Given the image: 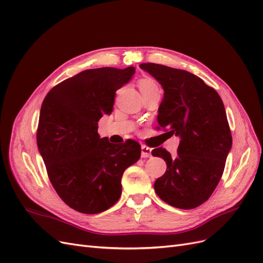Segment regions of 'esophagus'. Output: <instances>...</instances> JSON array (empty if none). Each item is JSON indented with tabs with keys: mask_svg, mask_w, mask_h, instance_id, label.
<instances>
[{
	"mask_svg": "<svg viewBox=\"0 0 263 263\" xmlns=\"http://www.w3.org/2000/svg\"><path fill=\"white\" fill-rule=\"evenodd\" d=\"M151 156V149L145 145L141 146V157L142 158H149Z\"/></svg>",
	"mask_w": 263,
	"mask_h": 263,
	"instance_id": "1",
	"label": "esophagus"
}]
</instances>
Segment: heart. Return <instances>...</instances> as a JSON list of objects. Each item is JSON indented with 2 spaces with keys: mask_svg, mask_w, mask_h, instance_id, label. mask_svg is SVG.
I'll return each mask as SVG.
<instances>
[{
  "mask_svg": "<svg viewBox=\"0 0 263 263\" xmlns=\"http://www.w3.org/2000/svg\"><path fill=\"white\" fill-rule=\"evenodd\" d=\"M138 87H139V90H140L141 93L159 89L157 82L155 80H153V79H150V78L140 79L139 82H138Z\"/></svg>",
  "mask_w": 263,
  "mask_h": 263,
  "instance_id": "b5f03b06",
  "label": "heart"
}]
</instances>
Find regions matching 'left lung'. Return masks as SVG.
Here are the masks:
<instances>
[{
  "label": "left lung",
  "mask_w": 263,
  "mask_h": 263,
  "mask_svg": "<svg viewBox=\"0 0 263 263\" xmlns=\"http://www.w3.org/2000/svg\"><path fill=\"white\" fill-rule=\"evenodd\" d=\"M139 67L163 87L159 128L180 137L176 157L162 147L151 151L166 163L165 173L155 182V191L174 208L195 209L216 189L232 148L224 103L213 87L185 70L157 63Z\"/></svg>",
  "instance_id": "1"
}]
</instances>
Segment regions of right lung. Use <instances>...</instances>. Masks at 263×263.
<instances>
[{
  "label": "right lung",
  "instance_id": "1",
  "mask_svg": "<svg viewBox=\"0 0 263 263\" xmlns=\"http://www.w3.org/2000/svg\"><path fill=\"white\" fill-rule=\"evenodd\" d=\"M134 73V67L84 70L53 86L42 104L38 150L55 192L80 213L113 206L124 171L140 158L137 141L114 145L98 134L100 118L113 112L116 91Z\"/></svg>",
  "mask_w": 263,
  "mask_h": 263
}]
</instances>
